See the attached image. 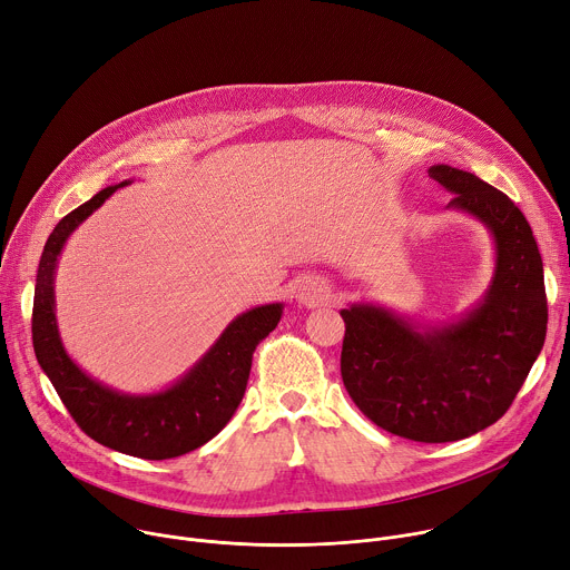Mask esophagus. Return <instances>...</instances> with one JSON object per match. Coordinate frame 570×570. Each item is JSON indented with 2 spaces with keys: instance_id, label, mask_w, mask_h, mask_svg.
<instances>
[{
  "instance_id": "34e87169",
  "label": "esophagus",
  "mask_w": 570,
  "mask_h": 570,
  "mask_svg": "<svg viewBox=\"0 0 570 570\" xmlns=\"http://www.w3.org/2000/svg\"><path fill=\"white\" fill-rule=\"evenodd\" d=\"M328 294H331V292H328V285H326L322 278H305V281L298 285V289H296L298 303L309 305V307L324 303V301L328 298Z\"/></svg>"
}]
</instances>
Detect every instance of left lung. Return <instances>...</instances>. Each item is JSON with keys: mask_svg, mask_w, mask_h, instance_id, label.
<instances>
[{"mask_svg": "<svg viewBox=\"0 0 570 570\" xmlns=\"http://www.w3.org/2000/svg\"><path fill=\"white\" fill-rule=\"evenodd\" d=\"M428 176L453 195L449 210L475 217L491 235L495 267L484 296L451 324H416L351 303L342 381L353 403L383 430L444 444L471 436L510 410L546 340L543 263L525 215L500 189L451 165Z\"/></svg>", "mask_w": 570, "mask_h": 570, "instance_id": "left-lung-1", "label": "left lung"}]
</instances>
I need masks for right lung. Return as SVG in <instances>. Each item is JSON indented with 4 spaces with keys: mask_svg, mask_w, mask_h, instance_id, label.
Instances as JSON below:
<instances>
[{
    "mask_svg": "<svg viewBox=\"0 0 570 570\" xmlns=\"http://www.w3.org/2000/svg\"><path fill=\"white\" fill-rule=\"evenodd\" d=\"M124 185L129 180L104 187L51 230L36 276L33 351L62 405L88 436L134 458L171 460L204 446L230 421L246 390L253 351L278 326L283 303L237 314L195 366L163 392L124 394L95 381L62 346L53 276L68 237Z\"/></svg>",
    "mask_w": 570,
    "mask_h": 570,
    "instance_id": "1",
    "label": "right lung"
}]
</instances>
